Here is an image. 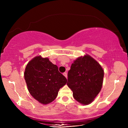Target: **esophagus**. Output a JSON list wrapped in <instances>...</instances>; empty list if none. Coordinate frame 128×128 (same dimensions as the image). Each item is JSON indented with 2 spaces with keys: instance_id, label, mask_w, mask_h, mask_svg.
I'll return each instance as SVG.
<instances>
[{
  "instance_id": "34e87169",
  "label": "esophagus",
  "mask_w": 128,
  "mask_h": 128,
  "mask_svg": "<svg viewBox=\"0 0 128 128\" xmlns=\"http://www.w3.org/2000/svg\"><path fill=\"white\" fill-rule=\"evenodd\" d=\"M64 74V77H65V78H68V74H67V73H64V74Z\"/></svg>"
}]
</instances>
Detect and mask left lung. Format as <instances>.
<instances>
[{
  "label": "left lung",
  "mask_w": 128,
  "mask_h": 128,
  "mask_svg": "<svg viewBox=\"0 0 128 128\" xmlns=\"http://www.w3.org/2000/svg\"><path fill=\"white\" fill-rule=\"evenodd\" d=\"M104 74L102 68L91 56L78 58L68 74L67 85L74 98L84 106L92 102L102 88Z\"/></svg>",
  "instance_id": "obj_1"
}]
</instances>
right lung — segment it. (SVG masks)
I'll list each match as a JSON object with an SVG mask.
<instances>
[{
	"instance_id": "obj_1",
	"label": "right lung",
	"mask_w": 128,
	"mask_h": 128,
	"mask_svg": "<svg viewBox=\"0 0 128 128\" xmlns=\"http://www.w3.org/2000/svg\"><path fill=\"white\" fill-rule=\"evenodd\" d=\"M28 90L32 97L42 104L51 102L56 98L67 79L59 73L58 68L48 58L34 57L28 63L24 71Z\"/></svg>"
}]
</instances>
